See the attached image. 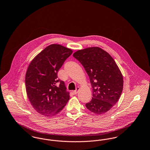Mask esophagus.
I'll list each match as a JSON object with an SVG mask.
<instances>
[{"label": "esophagus", "mask_w": 150, "mask_h": 150, "mask_svg": "<svg viewBox=\"0 0 150 150\" xmlns=\"http://www.w3.org/2000/svg\"><path fill=\"white\" fill-rule=\"evenodd\" d=\"M79 89H80V88H79V87H77V88H76V90L73 91V93H74V94H76L78 93V92Z\"/></svg>", "instance_id": "1"}]
</instances>
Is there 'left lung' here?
Masks as SVG:
<instances>
[{
	"label": "left lung",
	"mask_w": 150,
	"mask_h": 150,
	"mask_svg": "<svg viewBox=\"0 0 150 150\" xmlns=\"http://www.w3.org/2000/svg\"><path fill=\"white\" fill-rule=\"evenodd\" d=\"M73 56L84 67L93 88L92 99L86 107L96 115L107 112L122 91L123 78L118 66L108 53L97 47L78 50Z\"/></svg>",
	"instance_id": "obj_1"
}]
</instances>
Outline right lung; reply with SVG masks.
Segmentation results:
<instances>
[{
    "instance_id": "obj_1",
    "label": "right lung",
    "mask_w": 150,
    "mask_h": 150,
    "mask_svg": "<svg viewBox=\"0 0 150 150\" xmlns=\"http://www.w3.org/2000/svg\"><path fill=\"white\" fill-rule=\"evenodd\" d=\"M72 53L71 49L53 44L37 54L29 64L25 75L26 91L32 106L40 114L57 115L70 99L64 81L57 79V73Z\"/></svg>"
}]
</instances>
